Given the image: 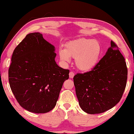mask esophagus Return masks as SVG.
I'll return each instance as SVG.
<instances>
[{
	"instance_id": "34e87169",
	"label": "esophagus",
	"mask_w": 134,
	"mask_h": 134,
	"mask_svg": "<svg viewBox=\"0 0 134 134\" xmlns=\"http://www.w3.org/2000/svg\"><path fill=\"white\" fill-rule=\"evenodd\" d=\"M74 73L72 71H71V72H70V73H69V77H70V79H72L74 77Z\"/></svg>"
}]
</instances>
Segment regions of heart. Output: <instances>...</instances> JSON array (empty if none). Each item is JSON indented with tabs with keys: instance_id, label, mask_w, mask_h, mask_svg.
Here are the masks:
<instances>
[{
	"instance_id": "obj_1",
	"label": "heart",
	"mask_w": 134,
	"mask_h": 134,
	"mask_svg": "<svg viewBox=\"0 0 134 134\" xmlns=\"http://www.w3.org/2000/svg\"><path fill=\"white\" fill-rule=\"evenodd\" d=\"M102 48L97 41L80 38L68 42L65 48H59L60 60L64 63L70 62L71 57L75 58L76 67L81 71H89L98 63Z\"/></svg>"
}]
</instances>
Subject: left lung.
<instances>
[{
    "label": "left lung",
    "mask_w": 134,
    "mask_h": 134,
    "mask_svg": "<svg viewBox=\"0 0 134 134\" xmlns=\"http://www.w3.org/2000/svg\"><path fill=\"white\" fill-rule=\"evenodd\" d=\"M110 45L91 71L74 76L79 105L89 114L101 113L114 107L125 89L126 62L115 43L111 41Z\"/></svg>",
    "instance_id": "1"
}]
</instances>
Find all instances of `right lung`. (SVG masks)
Masks as SVG:
<instances>
[{
    "label": "right lung",
    "instance_id": "obj_1",
    "mask_svg": "<svg viewBox=\"0 0 134 134\" xmlns=\"http://www.w3.org/2000/svg\"><path fill=\"white\" fill-rule=\"evenodd\" d=\"M55 47L42 34L30 33L16 47L9 69V82L22 108L35 113L55 107L69 70L57 64Z\"/></svg>",
    "mask_w": 134,
    "mask_h": 134
}]
</instances>
